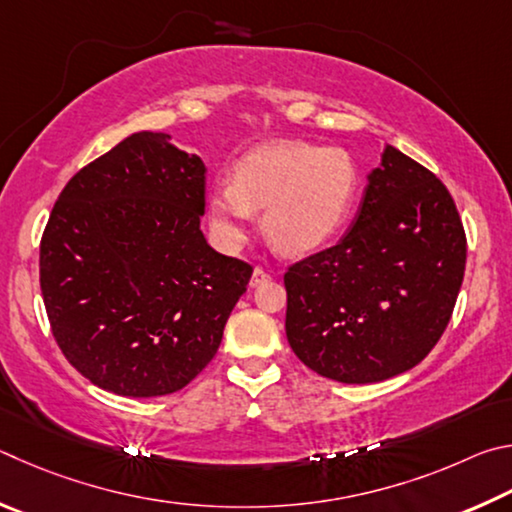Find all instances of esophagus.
<instances>
[{
	"label": "esophagus",
	"instance_id": "34e87169",
	"mask_svg": "<svg viewBox=\"0 0 512 512\" xmlns=\"http://www.w3.org/2000/svg\"><path fill=\"white\" fill-rule=\"evenodd\" d=\"M265 281H270V272H267L265 267L256 265V267H254V274H251L249 285H251V288H256V285H261V283H265Z\"/></svg>",
	"mask_w": 512,
	"mask_h": 512
}]
</instances>
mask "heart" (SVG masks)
I'll return each instance as SVG.
<instances>
[{"mask_svg": "<svg viewBox=\"0 0 512 512\" xmlns=\"http://www.w3.org/2000/svg\"><path fill=\"white\" fill-rule=\"evenodd\" d=\"M360 191V173L342 148L270 143L247 152L233 182H218L206 200L215 236L227 247L247 240L254 209L265 231L288 254L317 249L344 227Z\"/></svg>", "mask_w": 512, "mask_h": 512, "instance_id": "1", "label": "heart"}]
</instances>
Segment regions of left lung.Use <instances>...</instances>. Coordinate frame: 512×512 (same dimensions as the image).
Returning <instances> with one entry per match:
<instances>
[{
  "label": "left lung",
  "instance_id": "1",
  "mask_svg": "<svg viewBox=\"0 0 512 512\" xmlns=\"http://www.w3.org/2000/svg\"><path fill=\"white\" fill-rule=\"evenodd\" d=\"M465 254L445 184L387 146L351 231L283 276L292 351L308 369L348 384L414 369L450 324Z\"/></svg>",
  "mask_w": 512,
  "mask_h": 512
}]
</instances>
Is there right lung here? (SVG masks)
<instances>
[{
  "label": "right lung",
  "instance_id": "right-lung-1",
  "mask_svg": "<svg viewBox=\"0 0 512 512\" xmlns=\"http://www.w3.org/2000/svg\"><path fill=\"white\" fill-rule=\"evenodd\" d=\"M137 132L80 168L40 240V288L62 355L116 396L186 387L213 360L254 267L200 229V157Z\"/></svg>",
  "mask_w": 512,
  "mask_h": 512
}]
</instances>
